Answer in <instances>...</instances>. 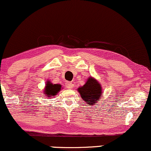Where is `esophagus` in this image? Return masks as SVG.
<instances>
[{
  "label": "esophagus",
  "mask_w": 151,
  "mask_h": 151,
  "mask_svg": "<svg viewBox=\"0 0 151 151\" xmlns=\"http://www.w3.org/2000/svg\"><path fill=\"white\" fill-rule=\"evenodd\" d=\"M74 84H75V82H74V81H70V82L68 83V86H67V87H68V88H72L74 87Z\"/></svg>",
  "instance_id": "1"
}]
</instances>
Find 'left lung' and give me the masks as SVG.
Returning a JSON list of instances; mask_svg holds the SVG:
<instances>
[{"instance_id":"obj_1","label":"left lung","mask_w":151,"mask_h":151,"mask_svg":"<svg viewBox=\"0 0 151 151\" xmlns=\"http://www.w3.org/2000/svg\"><path fill=\"white\" fill-rule=\"evenodd\" d=\"M78 91L82 98V101L89 105H93L99 101V98L102 93L101 84L92 77H90L83 86L79 87Z\"/></svg>"}]
</instances>
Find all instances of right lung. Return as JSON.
Instances as JSON below:
<instances>
[{"label": "right lung", "instance_id": "right-lung-1", "mask_svg": "<svg viewBox=\"0 0 151 151\" xmlns=\"http://www.w3.org/2000/svg\"><path fill=\"white\" fill-rule=\"evenodd\" d=\"M61 89V85L60 84H52L51 83L48 82L46 83V89H45V93L46 96L50 97L55 96L57 93Z\"/></svg>", "mask_w": 151, "mask_h": 151}]
</instances>
